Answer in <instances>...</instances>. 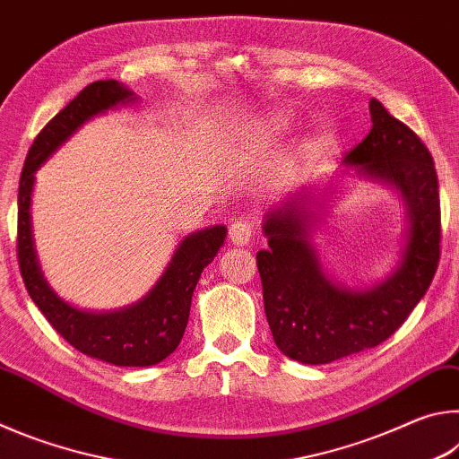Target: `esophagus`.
<instances>
[{"label": "esophagus", "instance_id": "1", "mask_svg": "<svg viewBox=\"0 0 459 459\" xmlns=\"http://www.w3.org/2000/svg\"><path fill=\"white\" fill-rule=\"evenodd\" d=\"M251 237H253V224L248 222V221L238 219V221H235V222L230 224L229 238H230L232 245L245 247L248 240H251Z\"/></svg>", "mask_w": 459, "mask_h": 459}]
</instances>
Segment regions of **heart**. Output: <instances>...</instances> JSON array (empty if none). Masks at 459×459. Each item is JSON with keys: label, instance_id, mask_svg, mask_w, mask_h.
I'll use <instances>...</instances> for the list:
<instances>
[{"label": "heart", "instance_id": "b5f03b06", "mask_svg": "<svg viewBox=\"0 0 459 459\" xmlns=\"http://www.w3.org/2000/svg\"><path fill=\"white\" fill-rule=\"evenodd\" d=\"M290 129V121L283 113H267L253 127V139L257 143H273L279 142Z\"/></svg>", "mask_w": 459, "mask_h": 459}]
</instances>
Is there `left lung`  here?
<instances>
[{
    "label": "left lung",
    "mask_w": 459,
    "mask_h": 459,
    "mask_svg": "<svg viewBox=\"0 0 459 459\" xmlns=\"http://www.w3.org/2000/svg\"><path fill=\"white\" fill-rule=\"evenodd\" d=\"M368 108L370 134L342 161L403 200L405 243L391 273L364 287L325 273L312 243L322 219L312 208L322 202L307 186L271 208L263 222L269 248L257 253V267L265 316L279 351L301 364H328L385 342L421 301L439 263V186L431 153L383 103L370 99Z\"/></svg>",
    "instance_id": "1"
}]
</instances>
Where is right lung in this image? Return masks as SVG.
Here are the masks:
<instances>
[{
    "mask_svg": "<svg viewBox=\"0 0 459 459\" xmlns=\"http://www.w3.org/2000/svg\"><path fill=\"white\" fill-rule=\"evenodd\" d=\"M134 100V91L111 79L84 87L34 139L18 190V261L30 298L68 344L115 367H152L176 351L188 325L192 293L202 269L211 265L227 237L222 224L184 237L152 290L135 304L113 312L74 307L46 281L34 248L30 214L38 168L84 123Z\"/></svg>",
    "mask_w": 459,
    "mask_h": 459,
    "instance_id": "1",
    "label": "right lung"
}]
</instances>
